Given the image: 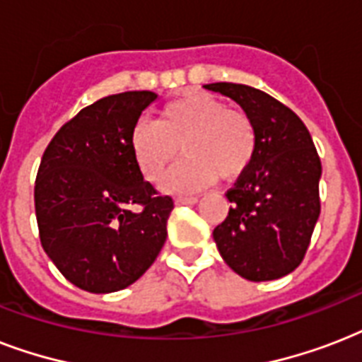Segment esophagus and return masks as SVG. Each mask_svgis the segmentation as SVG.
I'll use <instances>...</instances> for the list:
<instances>
[{
    "instance_id": "esophagus-1",
    "label": "esophagus",
    "mask_w": 362,
    "mask_h": 362,
    "mask_svg": "<svg viewBox=\"0 0 362 362\" xmlns=\"http://www.w3.org/2000/svg\"><path fill=\"white\" fill-rule=\"evenodd\" d=\"M199 199L192 197V195H180V197H176V204H195Z\"/></svg>"
}]
</instances>
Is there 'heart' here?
<instances>
[{"label": "heart", "mask_w": 362, "mask_h": 362, "mask_svg": "<svg viewBox=\"0 0 362 362\" xmlns=\"http://www.w3.org/2000/svg\"><path fill=\"white\" fill-rule=\"evenodd\" d=\"M131 153L142 176L159 180L178 152L186 159L165 175L161 189L192 193L246 173L257 150L252 118L240 109L206 93H186L159 110L158 122H139L129 139Z\"/></svg>", "instance_id": "heart-1"}]
</instances>
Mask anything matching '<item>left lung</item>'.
I'll return each mask as SVG.
<instances>
[{
	"label": "left lung",
	"instance_id": "obj_1",
	"mask_svg": "<svg viewBox=\"0 0 362 362\" xmlns=\"http://www.w3.org/2000/svg\"><path fill=\"white\" fill-rule=\"evenodd\" d=\"M252 118L257 150L226 193L231 209L214 229L220 255L250 281L278 280L297 269L320 218L321 161L310 131L291 109L246 84H204Z\"/></svg>",
	"mask_w": 362,
	"mask_h": 362
}]
</instances>
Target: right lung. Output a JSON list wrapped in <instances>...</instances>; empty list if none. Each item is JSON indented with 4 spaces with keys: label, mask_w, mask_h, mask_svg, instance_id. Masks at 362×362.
<instances>
[{
    "label": "right lung",
    "mask_w": 362,
    "mask_h": 362,
    "mask_svg": "<svg viewBox=\"0 0 362 362\" xmlns=\"http://www.w3.org/2000/svg\"><path fill=\"white\" fill-rule=\"evenodd\" d=\"M153 92H124L82 109L54 135L35 180L42 250L90 293H115L146 272L167 238L173 199L136 167L131 131ZM139 204L141 211H133Z\"/></svg>",
    "instance_id": "1"
}]
</instances>
